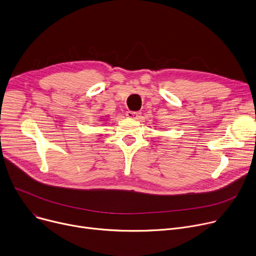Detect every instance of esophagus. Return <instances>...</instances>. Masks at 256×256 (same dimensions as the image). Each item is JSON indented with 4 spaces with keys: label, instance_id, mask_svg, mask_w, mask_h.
<instances>
[{
    "label": "esophagus",
    "instance_id": "1",
    "mask_svg": "<svg viewBox=\"0 0 256 256\" xmlns=\"http://www.w3.org/2000/svg\"><path fill=\"white\" fill-rule=\"evenodd\" d=\"M140 114H142V112H127V114H126V116H127L128 118H134V120L140 118Z\"/></svg>",
    "mask_w": 256,
    "mask_h": 256
}]
</instances>
